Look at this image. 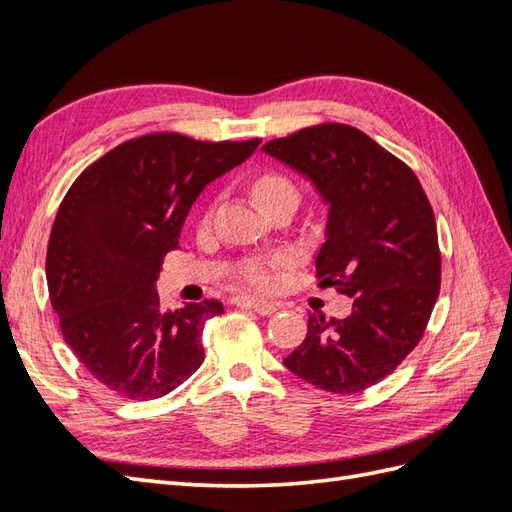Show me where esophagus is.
Here are the masks:
<instances>
[{
  "mask_svg": "<svg viewBox=\"0 0 512 512\" xmlns=\"http://www.w3.org/2000/svg\"><path fill=\"white\" fill-rule=\"evenodd\" d=\"M235 305L243 307V309H252V312H256L260 316H271L277 309L275 303L254 299V297H235Z\"/></svg>",
  "mask_w": 512,
  "mask_h": 512,
  "instance_id": "1",
  "label": "esophagus"
}]
</instances>
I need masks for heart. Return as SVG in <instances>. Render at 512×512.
<instances>
[{"label": "heart", "instance_id": "b5f03b06", "mask_svg": "<svg viewBox=\"0 0 512 512\" xmlns=\"http://www.w3.org/2000/svg\"><path fill=\"white\" fill-rule=\"evenodd\" d=\"M252 192L260 203V207L269 209L271 205H275L277 200H282V198H297V185H294L292 179L286 177L284 173L269 170V173H260L252 181ZM284 260H286L284 256L273 258V260H252L241 269V277L247 284L258 288V290H269L275 282L273 267L280 265V262H284Z\"/></svg>", "mask_w": 512, "mask_h": 512}]
</instances>
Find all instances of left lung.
Segmentation results:
<instances>
[{
	"instance_id": "left-lung-1",
	"label": "left lung",
	"mask_w": 512,
	"mask_h": 512,
	"mask_svg": "<svg viewBox=\"0 0 512 512\" xmlns=\"http://www.w3.org/2000/svg\"><path fill=\"white\" fill-rule=\"evenodd\" d=\"M329 203L316 256L320 286L352 297L344 320L309 314L284 365L337 395L384 380L421 342L440 294L442 258L429 198L412 168L346 123H320L265 147Z\"/></svg>"
}]
</instances>
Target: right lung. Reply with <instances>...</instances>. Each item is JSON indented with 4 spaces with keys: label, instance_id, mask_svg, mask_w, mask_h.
Returning <instances> with one entry per match:
<instances>
[{
    "label": "right lung",
    "instance_id": "add662e5",
    "mask_svg": "<svg viewBox=\"0 0 512 512\" xmlns=\"http://www.w3.org/2000/svg\"><path fill=\"white\" fill-rule=\"evenodd\" d=\"M258 145L153 132L104 153L70 185L46 250V284L66 344L106 389L158 399L203 365L205 322L224 305L205 299L170 312L153 284L198 194Z\"/></svg>",
    "mask_w": 512,
    "mask_h": 512
}]
</instances>
